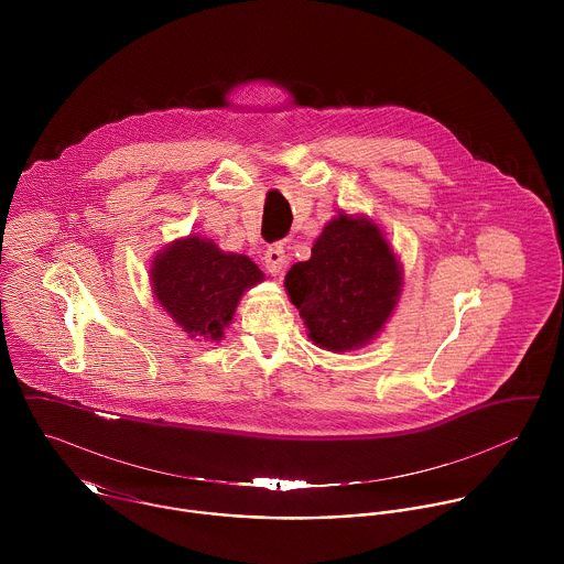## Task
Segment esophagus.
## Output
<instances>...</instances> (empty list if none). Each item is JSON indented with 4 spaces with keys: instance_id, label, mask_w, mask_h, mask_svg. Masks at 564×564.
<instances>
[{
    "instance_id": "1",
    "label": "esophagus",
    "mask_w": 564,
    "mask_h": 564,
    "mask_svg": "<svg viewBox=\"0 0 564 564\" xmlns=\"http://www.w3.org/2000/svg\"><path fill=\"white\" fill-rule=\"evenodd\" d=\"M262 260H264V267H267V271H269L271 275H282V271H284V267H286L284 247H282V245H271V247L264 251Z\"/></svg>"
}]
</instances>
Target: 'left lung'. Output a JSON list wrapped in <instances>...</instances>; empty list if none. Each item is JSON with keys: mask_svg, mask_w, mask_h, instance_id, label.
I'll return each mask as SVG.
<instances>
[{"mask_svg": "<svg viewBox=\"0 0 564 564\" xmlns=\"http://www.w3.org/2000/svg\"><path fill=\"white\" fill-rule=\"evenodd\" d=\"M284 286L308 338L343 354L367 347L393 317L403 267L373 219L338 213L325 224L311 258L289 269Z\"/></svg>", "mask_w": 564, "mask_h": 564, "instance_id": "obj_1", "label": "left lung"}]
</instances>
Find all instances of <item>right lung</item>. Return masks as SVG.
<instances>
[{"label": "right lung", "instance_id": "add662e5", "mask_svg": "<svg viewBox=\"0 0 564 564\" xmlns=\"http://www.w3.org/2000/svg\"><path fill=\"white\" fill-rule=\"evenodd\" d=\"M262 280L251 258L195 235L164 245L150 267L156 302L195 340H221L245 291Z\"/></svg>", "mask_w": 564, "mask_h": 564}]
</instances>
